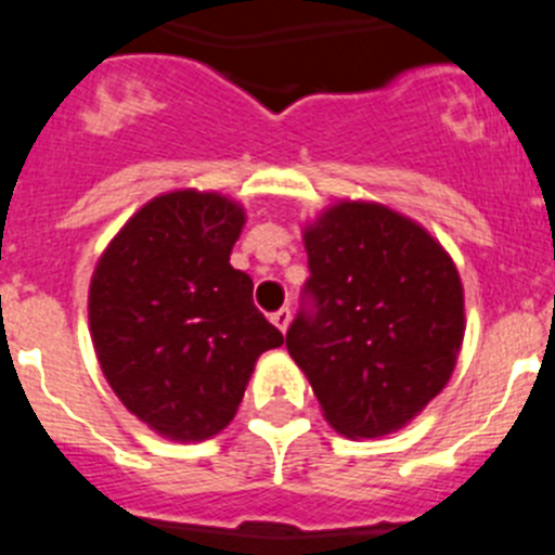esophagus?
<instances>
[{
    "label": "esophagus",
    "instance_id": "34e87169",
    "mask_svg": "<svg viewBox=\"0 0 555 555\" xmlns=\"http://www.w3.org/2000/svg\"><path fill=\"white\" fill-rule=\"evenodd\" d=\"M288 322H292V311H288V308H281V311L272 313V325L281 333L288 331Z\"/></svg>",
    "mask_w": 555,
    "mask_h": 555
}]
</instances>
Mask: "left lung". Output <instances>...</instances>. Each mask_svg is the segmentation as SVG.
Listing matches in <instances>:
<instances>
[{
  "label": "left lung",
  "mask_w": 555,
  "mask_h": 555,
  "mask_svg": "<svg viewBox=\"0 0 555 555\" xmlns=\"http://www.w3.org/2000/svg\"><path fill=\"white\" fill-rule=\"evenodd\" d=\"M302 244L313 311L288 327V356L341 436L405 428L459 361L467 320L453 258L423 224L366 199L333 203Z\"/></svg>",
  "instance_id": "1"
}]
</instances>
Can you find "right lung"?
<instances>
[{
  "mask_svg": "<svg viewBox=\"0 0 555 555\" xmlns=\"http://www.w3.org/2000/svg\"><path fill=\"white\" fill-rule=\"evenodd\" d=\"M247 214L219 191L178 189L113 235L88 286L102 375L125 409L171 442H205L238 411L255 361L283 333L230 267Z\"/></svg>",
  "mask_w": 555,
  "mask_h": 555,
  "instance_id": "obj_1",
  "label": "right lung"
}]
</instances>
